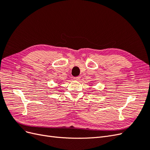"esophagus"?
I'll return each instance as SVG.
<instances>
[{
  "mask_svg": "<svg viewBox=\"0 0 150 150\" xmlns=\"http://www.w3.org/2000/svg\"><path fill=\"white\" fill-rule=\"evenodd\" d=\"M74 80H76V81H79L80 79V77L79 76H77V77H74Z\"/></svg>",
  "mask_w": 150,
  "mask_h": 150,
  "instance_id": "34e87169",
  "label": "esophagus"
}]
</instances>
